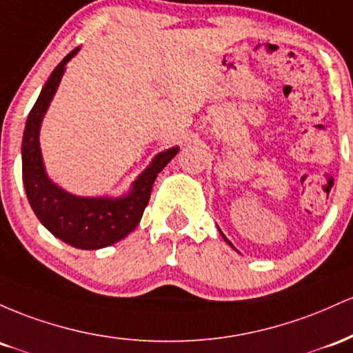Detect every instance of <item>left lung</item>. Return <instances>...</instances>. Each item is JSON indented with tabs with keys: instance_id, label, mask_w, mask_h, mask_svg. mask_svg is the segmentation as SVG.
Here are the masks:
<instances>
[{
	"instance_id": "left-lung-1",
	"label": "left lung",
	"mask_w": 353,
	"mask_h": 353,
	"mask_svg": "<svg viewBox=\"0 0 353 353\" xmlns=\"http://www.w3.org/2000/svg\"><path fill=\"white\" fill-rule=\"evenodd\" d=\"M225 240H227V239H225ZM228 241V240H227ZM228 243H230V241H228ZM230 245H232V243H230ZM232 247H233V245H232Z\"/></svg>"
}]
</instances>
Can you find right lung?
<instances>
[{"label":"right lung","instance_id":"obj_1","mask_svg":"<svg viewBox=\"0 0 353 353\" xmlns=\"http://www.w3.org/2000/svg\"><path fill=\"white\" fill-rule=\"evenodd\" d=\"M77 51L78 48L70 51L53 70L28 114L21 148L23 183L34 215L54 236L81 250H98L125 239L137 228L148 205L155 178L176 155L178 148H170L157 155L153 163L134 181L130 195L118 200L73 196L51 183L43 168L38 138L39 125L58 88L65 65Z\"/></svg>","mask_w":353,"mask_h":353}]
</instances>
